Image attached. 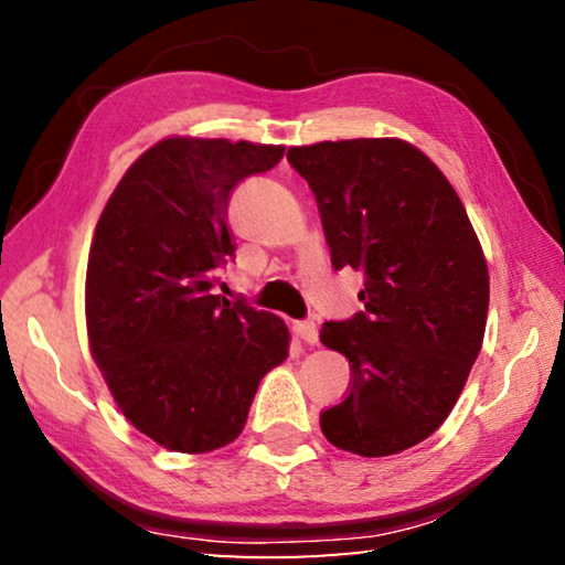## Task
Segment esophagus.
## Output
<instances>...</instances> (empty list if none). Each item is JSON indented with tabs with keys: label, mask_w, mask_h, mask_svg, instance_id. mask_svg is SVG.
Masks as SVG:
<instances>
[{
	"label": "esophagus",
	"mask_w": 565,
	"mask_h": 565,
	"mask_svg": "<svg viewBox=\"0 0 565 565\" xmlns=\"http://www.w3.org/2000/svg\"><path fill=\"white\" fill-rule=\"evenodd\" d=\"M294 333L299 339H303L306 343H319V327L313 321H296L294 323Z\"/></svg>",
	"instance_id": "obj_1"
}]
</instances>
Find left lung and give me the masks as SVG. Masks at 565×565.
Here are the masks:
<instances>
[{
	"instance_id": "8db88e82",
	"label": "left lung",
	"mask_w": 565,
	"mask_h": 565,
	"mask_svg": "<svg viewBox=\"0 0 565 565\" xmlns=\"http://www.w3.org/2000/svg\"><path fill=\"white\" fill-rule=\"evenodd\" d=\"M286 159L317 196L333 269L366 276L363 311L321 329L351 363L349 396L323 411L321 431L366 458L406 451L451 414L481 351V244L441 169L408 141H319Z\"/></svg>"
}]
</instances>
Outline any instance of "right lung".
Instances as JSON below:
<instances>
[{"mask_svg": "<svg viewBox=\"0 0 565 565\" xmlns=\"http://www.w3.org/2000/svg\"><path fill=\"white\" fill-rule=\"evenodd\" d=\"M281 157L274 145L164 139L127 169L97 222L92 356L129 424L169 451L232 444L259 381L289 356L279 317L212 291L236 248L228 196Z\"/></svg>", "mask_w": 565, "mask_h": 565, "instance_id": "right-lung-1", "label": "right lung"}]
</instances>
